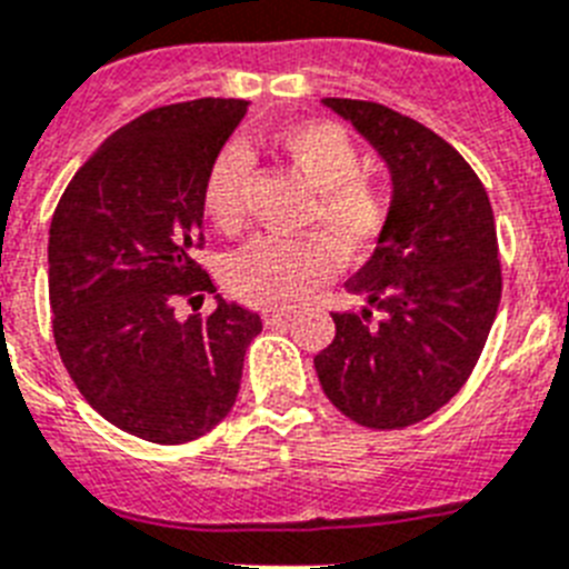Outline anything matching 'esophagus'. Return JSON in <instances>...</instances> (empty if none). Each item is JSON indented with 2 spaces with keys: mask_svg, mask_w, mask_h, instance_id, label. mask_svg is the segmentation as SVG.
I'll return each instance as SVG.
<instances>
[{
  "mask_svg": "<svg viewBox=\"0 0 569 569\" xmlns=\"http://www.w3.org/2000/svg\"><path fill=\"white\" fill-rule=\"evenodd\" d=\"M290 319V311H281V308H267L264 311V322L267 326H284Z\"/></svg>",
  "mask_w": 569,
  "mask_h": 569,
  "instance_id": "esophagus-1",
  "label": "esophagus"
}]
</instances>
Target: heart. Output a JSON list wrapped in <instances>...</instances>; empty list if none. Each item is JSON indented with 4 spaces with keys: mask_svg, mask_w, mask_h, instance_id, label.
<instances>
[{
    "mask_svg": "<svg viewBox=\"0 0 569 569\" xmlns=\"http://www.w3.org/2000/svg\"><path fill=\"white\" fill-rule=\"evenodd\" d=\"M276 148L313 189V203L305 211L302 227L317 234H258L227 258L223 284L229 293L261 308H284L319 288L335 273L332 246L346 261L372 256L396 214L392 189L363 173L358 139L337 121L313 119L284 127L276 133ZM250 173L252 153L238 139L211 157L200 186V203L220 232L232 234L243 227Z\"/></svg>",
    "mask_w": 569,
    "mask_h": 569,
    "instance_id": "b5f03b06",
    "label": "heart"
}]
</instances>
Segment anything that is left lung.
I'll return each instance as SVG.
<instances>
[{
    "mask_svg": "<svg viewBox=\"0 0 569 569\" xmlns=\"http://www.w3.org/2000/svg\"><path fill=\"white\" fill-rule=\"evenodd\" d=\"M326 104L387 159L396 214L346 284L369 308L331 313L337 335L313 366L342 416L401 430L442 410L480 360L503 293L495 211L473 168L430 127L375 101Z\"/></svg>",
    "mask_w": 569,
    "mask_h": 569,
    "instance_id": "8db88e82",
    "label": "left lung"
}]
</instances>
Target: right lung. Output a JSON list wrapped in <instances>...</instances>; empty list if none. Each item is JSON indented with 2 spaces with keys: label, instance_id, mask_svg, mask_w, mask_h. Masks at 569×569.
<instances>
[{
  "label": "right lung",
  "instance_id": "add662e5",
  "mask_svg": "<svg viewBox=\"0 0 569 569\" xmlns=\"http://www.w3.org/2000/svg\"><path fill=\"white\" fill-rule=\"evenodd\" d=\"M250 101L197 98L148 110L78 168L49 229L51 331L89 407L144 442L186 445L227 419L261 317L218 296L200 186Z\"/></svg>",
  "mask_w": 569,
  "mask_h": 569
}]
</instances>
